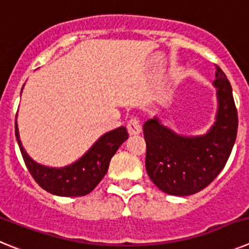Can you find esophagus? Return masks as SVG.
<instances>
[{
    "mask_svg": "<svg viewBox=\"0 0 249 249\" xmlns=\"http://www.w3.org/2000/svg\"><path fill=\"white\" fill-rule=\"evenodd\" d=\"M127 131H128L129 136H137L142 132V127H141V123L137 118H132L131 121L127 124Z\"/></svg>",
    "mask_w": 249,
    "mask_h": 249,
    "instance_id": "esophagus-1",
    "label": "esophagus"
}]
</instances>
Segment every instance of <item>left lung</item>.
<instances>
[{
    "mask_svg": "<svg viewBox=\"0 0 249 249\" xmlns=\"http://www.w3.org/2000/svg\"><path fill=\"white\" fill-rule=\"evenodd\" d=\"M213 86L218 108L215 122L204 135H179L157 116L143 124L147 173L164 193L191 196L199 192L219 175L230 158L238 116L231 83L218 66Z\"/></svg>",
    "mask_w": 249,
    "mask_h": 249,
    "instance_id": "8db88e82",
    "label": "left lung"
}]
</instances>
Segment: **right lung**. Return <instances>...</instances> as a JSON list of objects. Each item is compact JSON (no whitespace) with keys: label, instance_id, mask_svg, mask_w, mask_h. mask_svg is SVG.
I'll use <instances>...</instances> for the list:
<instances>
[{"label":"right lung","instance_id":"1","mask_svg":"<svg viewBox=\"0 0 249 249\" xmlns=\"http://www.w3.org/2000/svg\"><path fill=\"white\" fill-rule=\"evenodd\" d=\"M15 135L22 158L35 181L45 191L61 197H80L92 192L108 171L111 158L128 138L126 127H118L101 136L76 162L56 168L37 163L27 155L19 140L17 122H15Z\"/></svg>","mask_w":249,"mask_h":249}]
</instances>
